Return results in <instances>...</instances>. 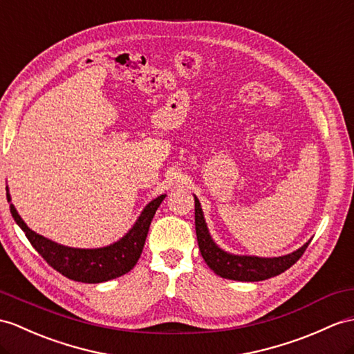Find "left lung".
<instances>
[{"instance_id": "1", "label": "left lung", "mask_w": 354, "mask_h": 354, "mask_svg": "<svg viewBox=\"0 0 354 354\" xmlns=\"http://www.w3.org/2000/svg\"><path fill=\"white\" fill-rule=\"evenodd\" d=\"M195 200V230H196V240L200 246V252L204 258L207 266L221 278L242 281V282H257L264 281L281 274L295 264L301 254L305 252L311 240L300 246L297 251L281 255V257H257V255H236L223 251L219 248L210 236V231L207 228L204 219V213L201 209V203L196 195Z\"/></svg>"}]
</instances>
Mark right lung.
Segmentation results:
<instances>
[{"mask_svg":"<svg viewBox=\"0 0 354 354\" xmlns=\"http://www.w3.org/2000/svg\"><path fill=\"white\" fill-rule=\"evenodd\" d=\"M6 192L7 201L10 204L12 216L25 232V236H27L34 249L45 258L50 267H54L66 278L85 283L106 282L122 277V274L133 269L141 257L154 213H156L158 207L167 196L160 195L145 205L132 228L117 242L102 248L85 249L59 245L37 234L22 221L18 210L15 209V205L12 204V196L8 194V187H6Z\"/></svg>","mask_w":354,"mask_h":354,"instance_id":"obj_1","label":"right lung"}]
</instances>
